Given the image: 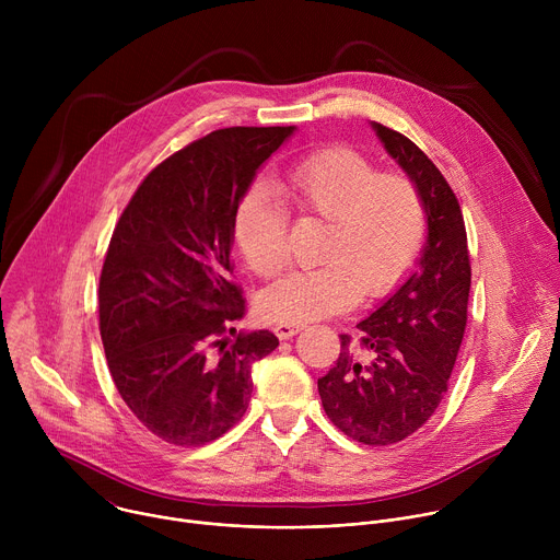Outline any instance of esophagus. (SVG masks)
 Masks as SVG:
<instances>
[{"mask_svg": "<svg viewBox=\"0 0 560 560\" xmlns=\"http://www.w3.org/2000/svg\"><path fill=\"white\" fill-rule=\"evenodd\" d=\"M301 330H303V326H294V324H277V326H275V335H277L279 339H290V337L299 335Z\"/></svg>", "mask_w": 560, "mask_h": 560, "instance_id": "34e87169", "label": "esophagus"}]
</instances>
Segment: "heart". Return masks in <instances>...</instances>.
<instances>
[{
	"mask_svg": "<svg viewBox=\"0 0 560 560\" xmlns=\"http://www.w3.org/2000/svg\"><path fill=\"white\" fill-rule=\"evenodd\" d=\"M285 201L307 217L326 221L312 270H292L257 299L266 322L307 324L352 307L359 296H381L406 277L425 232V208L412 179L376 173L350 148L314 150L285 168L279 179ZM234 238L248 268L277 277L290 261L285 210L266 188L246 190L234 212Z\"/></svg>",
	"mask_w": 560,
	"mask_h": 560,
	"instance_id": "b5f03b06",
	"label": "heart"
}]
</instances>
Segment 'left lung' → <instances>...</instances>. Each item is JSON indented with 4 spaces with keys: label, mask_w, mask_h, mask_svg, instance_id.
<instances>
[{
    "label": "left lung",
    "mask_w": 560,
    "mask_h": 560,
    "mask_svg": "<svg viewBox=\"0 0 560 560\" xmlns=\"http://www.w3.org/2000/svg\"><path fill=\"white\" fill-rule=\"evenodd\" d=\"M376 137L421 192L428 238L417 268L357 328L318 394L328 419L365 445L415 434L439 408L467 324L471 283L467 234L456 195L406 135L372 121Z\"/></svg>",
    "instance_id": "left-lung-1"
}]
</instances>
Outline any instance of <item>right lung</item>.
I'll return each mask as SVG.
<instances>
[{
	"instance_id": "add662e5",
	"label": "right lung",
	"mask_w": 560,
	"mask_h": 560,
	"mask_svg": "<svg viewBox=\"0 0 560 560\" xmlns=\"http://www.w3.org/2000/svg\"><path fill=\"white\" fill-rule=\"evenodd\" d=\"M294 126L223 128L159 164L121 212L100 277V332L130 412L173 445H206L248 410L279 339L238 332L234 212Z\"/></svg>"
}]
</instances>
